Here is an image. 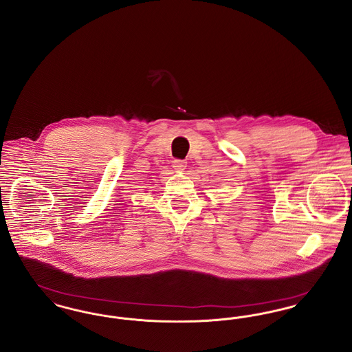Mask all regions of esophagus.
Segmentation results:
<instances>
[{"mask_svg":"<svg viewBox=\"0 0 352 352\" xmlns=\"http://www.w3.org/2000/svg\"><path fill=\"white\" fill-rule=\"evenodd\" d=\"M186 166H187V162H184L182 160H174L173 161V168L178 170V171H184Z\"/></svg>","mask_w":352,"mask_h":352,"instance_id":"1","label":"esophagus"}]
</instances>
